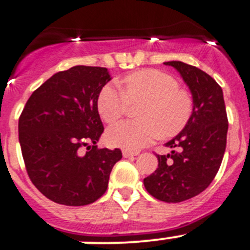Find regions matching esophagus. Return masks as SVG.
<instances>
[{"label": "esophagus", "mask_w": 250, "mask_h": 250, "mask_svg": "<svg viewBox=\"0 0 250 250\" xmlns=\"http://www.w3.org/2000/svg\"><path fill=\"white\" fill-rule=\"evenodd\" d=\"M136 155H137V152H131V151H127V150L123 151L124 157H134V156H136Z\"/></svg>", "instance_id": "34e87169"}]
</instances>
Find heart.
I'll return each instance as SVG.
<instances>
[{
    "label": "heart",
    "mask_w": 250,
    "mask_h": 250,
    "mask_svg": "<svg viewBox=\"0 0 250 250\" xmlns=\"http://www.w3.org/2000/svg\"><path fill=\"white\" fill-rule=\"evenodd\" d=\"M144 102L137 116L140 121H120L106 131L110 145L127 151H139L159 135L173 136L186 126L193 110L188 91L167 73L144 69L126 75L116 84H105L98 95L97 106L106 123H114L126 113L129 103Z\"/></svg>",
    "instance_id": "obj_1"
}]
</instances>
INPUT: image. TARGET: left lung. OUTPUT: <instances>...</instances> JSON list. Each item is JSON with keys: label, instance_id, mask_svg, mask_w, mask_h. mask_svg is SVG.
Listing matches in <instances>:
<instances>
[{"label": "left lung", "instance_id": "1", "mask_svg": "<svg viewBox=\"0 0 250 250\" xmlns=\"http://www.w3.org/2000/svg\"><path fill=\"white\" fill-rule=\"evenodd\" d=\"M164 64L180 73L192 94L193 110L186 126L165 144L171 153L157 155L159 167L144 185L157 200L178 203L200 194L213 181L226 151L228 119L223 91L213 78L180 61Z\"/></svg>", "mask_w": 250, "mask_h": 250}]
</instances>
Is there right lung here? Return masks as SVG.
<instances>
[{
  "mask_svg": "<svg viewBox=\"0 0 250 250\" xmlns=\"http://www.w3.org/2000/svg\"><path fill=\"white\" fill-rule=\"evenodd\" d=\"M111 80L102 67L75 65L33 91L18 121L20 145L38 191L64 206H85L105 193L119 148H97L104 126L97 100ZM88 151L82 155L80 147Z\"/></svg>",
  "mask_w": 250,
  "mask_h": 250,
  "instance_id": "add662e5",
  "label": "right lung"
}]
</instances>
